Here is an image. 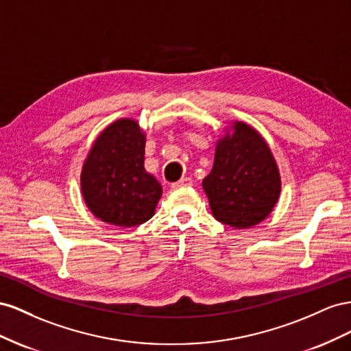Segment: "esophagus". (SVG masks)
Listing matches in <instances>:
<instances>
[{
	"mask_svg": "<svg viewBox=\"0 0 351 351\" xmlns=\"http://www.w3.org/2000/svg\"><path fill=\"white\" fill-rule=\"evenodd\" d=\"M191 185H193V179H191V178H182V179H179L178 182L172 184V188H173V189H179V188L191 186Z\"/></svg>",
	"mask_w": 351,
	"mask_h": 351,
	"instance_id": "obj_1",
	"label": "esophagus"
}]
</instances>
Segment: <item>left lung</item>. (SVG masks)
Segmentation results:
<instances>
[{
  "label": "left lung",
  "mask_w": 351,
  "mask_h": 351,
  "mask_svg": "<svg viewBox=\"0 0 351 351\" xmlns=\"http://www.w3.org/2000/svg\"><path fill=\"white\" fill-rule=\"evenodd\" d=\"M203 188L216 220L247 229L265 220L281 194L272 152L254 128L234 122L216 144L213 169Z\"/></svg>",
  "instance_id": "obj_1"
}]
</instances>
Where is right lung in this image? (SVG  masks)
<instances>
[{
	"label": "right lung",
	"instance_id": "right-lung-1",
	"mask_svg": "<svg viewBox=\"0 0 351 351\" xmlns=\"http://www.w3.org/2000/svg\"><path fill=\"white\" fill-rule=\"evenodd\" d=\"M145 134L134 119H119L98 135L81 173L88 208L103 222L131 228L152 219L162 185L145 172Z\"/></svg>",
	"mask_w": 351,
	"mask_h": 351
}]
</instances>
